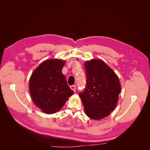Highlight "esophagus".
<instances>
[{
  "mask_svg": "<svg viewBox=\"0 0 150 150\" xmlns=\"http://www.w3.org/2000/svg\"><path fill=\"white\" fill-rule=\"evenodd\" d=\"M71 89L72 90H73L75 92L76 91V85H72V86H71Z\"/></svg>",
  "mask_w": 150,
  "mask_h": 150,
  "instance_id": "esophagus-1",
  "label": "esophagus"
}]
</instances>
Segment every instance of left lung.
<instances>
[{
	"instance_id": "1",
	"label": "left lung",
	"mask_w": 150,
	"mask_h": 150,
	"mask_svg": "<svg viewBox=\"0 0 150 150\" xmlns=\"http://www.w3.org/2000/svg\"><path fill=\"white\" fill-rule=\"evenodd\" d=\"M86 85L79 93L86 115L101 120L115 110L121 93L117 76L105 62L94 59L84 63Z\"/></svg>"
}]
</instances>
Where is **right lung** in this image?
Returning a JSON list of instances; mask_svg holds the SVG:
<instances>
[{
    "label": "right lung",
    "mask_w": 150,
    "mask_h": 150,
    "mask_svg": "<svg viewBox=\"0 0 150 150\" xmlns=\"http://www.w3.org/2000/svg\"><path fill=\"white\" fill-rule=\"evenodd\" d=\"M65 62L57 59H47L36 68L30 76L29 92L32 99L46 114L57 112L74 93L62 73Z\"/></svg>",
    "instance_id": "obj_1"
}]
</instances>
